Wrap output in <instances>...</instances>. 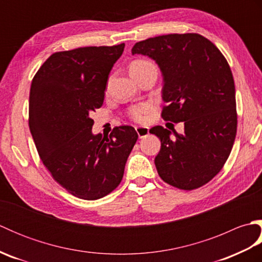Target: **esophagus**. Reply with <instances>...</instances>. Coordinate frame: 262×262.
Instances as JSON below:
<instances>
[{
    "instance_id": "34e87169",
    "label": "esophagus",
    "mask_w": 262,
    "mask_h": 262,
    "mask_svg": "<svg viewBox=\"0 0 262 262\" xmlns=\"http://www.w3.org/2000/svg\"><path fill=\"white\" fill-rule=\"evenodd\" d=\"M136 132H137V135L140 138H143L148 135L149 133V128L148 127H136Z\"/></svg>"
}]
</instances>
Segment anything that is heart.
Here are the masks:
<instances>
[{"label":"heart","mask_w":262,"mask_h":262,"mask_svg":"<svg viewBox=\"0 0 262 262\" xmlns=\"http://www.w3.org/2000/svg\"><path fill=\"white\" fill-rule=\"evenodd\" d=\"M152 65L153 64L151 62H148V60L136 59L130 64L129 71H130V73H135V72L142 71V70L146 69V68H148V66H152ZM152 108L153 107L151 103L143 102L140 104L133 105V107L128 110V115H129V117L133 120H135L137 122H145L148 119L149 114H151V111H152Z\"/></svg>","instance_id":"obj_1"}]
</instances>
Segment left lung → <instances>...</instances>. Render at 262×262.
<instances>
[{
	"mask_svg": "<svg viewBox=\"0 0 262 262\" xmlns=\"http://www.w3.org/2000/svg\"><path fill=\"white\" fill-rule=\"evenodd\" d=\"M132 53L147 55L163 75L162 118L185 124L180 135L162 126L149 129L161 140L154 163L170 186L193 190L223 168L237 126L235 86L224 55L198 33H170L136 42Z\"/></svg>",
	"mask_w": 262,
	"mask_h": 262,
	"instance_id": "obj_1",
	"label": "left lung"
}]
</instances>
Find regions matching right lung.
Instances as JSON below:
<instances>
[{
    "label": "right lung",
    "instance_id": "right-lung-1",
    "mask_svg": "<svg viewBox=\"0 0 262 262\" xmlns=\"http://www.w3.org/2000/svg\"><path fill=\"white\" fill-rule=\"evenodd\" d=\"M125 43L51 55L33 76L29 128L43 165L73 196L96 200L119 186L138 138L132 126L93 135L90 115L103 103L108 75Z\"/></svg>",
    "mask_w": 262,
    "mask_h": 262
}]
</instances>
